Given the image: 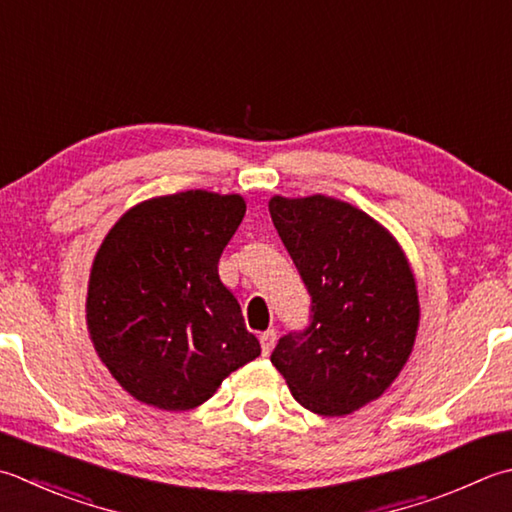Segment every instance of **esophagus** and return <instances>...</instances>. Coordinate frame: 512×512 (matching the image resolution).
Masks as SVG:
<instances>
[{
	"label": "esophagus",
	"mask_w": 512,
	"mask_h": 512,
	"mask_svg": "<svg viewBox=\"0 0 512 512\" xmlns=\"http://www.w3.org/2000/svg\"><path fill=\"white\" fill-rule=\"evenodd\" d=\"M259 342H262V355H270V350H273L275 342H277V333L275 330H266V333L259 335Z\"/></svg>",
	"instance_id": "esophagus-1"
}]
</instances>
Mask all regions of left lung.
Segmentation results:
<instances>
[{
    "label": "left lung",
    "mask_w": 512,
    "mask_h": 512,
    "mask_svg": "<svg viewBox=\"0 0 512 512\" xmlns=\"http://www.w3.org/2000/svg\"><path fill=\"white\" fill-rule=\"evenodd\" d=\"M268 210L310 295L308 326L279 337L270 362L308 410L353 413L395 382L413 350V273L395 239L346 202L277 195Z\"/></svg>",
    "instance_id": "8db88e82"
}]
</instances>
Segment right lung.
<instances>
[{
	"instance_id": "1",
	"label": "right lung",
	"mask_w": 512,
	"mask_h": 512,
	"mask_svg": "<svg viewBox=\"0 0 512 512\" xmlns=\"http://www.w3.org/2000/svg\"><path fill=\"white\" fill-rule=\"evenodd\" d=\"M244 213L239 195L186 190L130 208L99 246L90 339L139 402L190 410L262 353L217 270Z\"/></svg>"
}]
</instances>
